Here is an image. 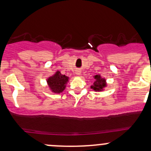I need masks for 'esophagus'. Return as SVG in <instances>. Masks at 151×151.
Instances as JSON below:
<instances>
[{"mask_svg": "<svg viewBox=\"0 0 151 151\" xmlns=\"http://www.w3.org/2000/svg\"><path fill=\"white\" fill-rule=\"evenodd\" d=\"M78 74H79V73H78Z\"/></svg>", "mask_w": 151, "mask_h": 151, "instance_id": "1", "label": "esophagus"}]
</instances>
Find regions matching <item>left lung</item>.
<instances>
[{
  "label": "left lung",
  "mask_w": 151,
  "mask_h": 151,
  "mask_svg": "<svg viewBox=\"0 0 151 151\" xmlns=\"http://www.w3.org/2000/svg\"><path fill=\"white\" fill-rule=\"evenodd\" d=\"M96 81L94 82L93 86H91V88H93L96 91H102L103 88L106 86V80L103 78H101V76L96 75L95 76Z\"/></svg>",
  "instance_id": "1"
}]
</instances>
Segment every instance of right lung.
Here are the masks:
<instances>
[{
	"instance_id": "add662e5",
	"label": "right lung",
	"mask_w": 151,
	"mask_h": 151,
	"mask_svg": "<svg viewBox=\"0 0 151 151\" xmlns=\"http://www.w3.org/2000/svg\"><path fill=\"white\" fill-rule=\"evenodd\" d=\"M68 81V78L65 75H62L59 71H57L55 75L48 78V86L54 93H60L63 92L65 88V84Z\"/></svg>"
}]
</instances>
